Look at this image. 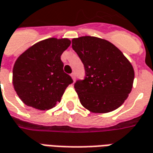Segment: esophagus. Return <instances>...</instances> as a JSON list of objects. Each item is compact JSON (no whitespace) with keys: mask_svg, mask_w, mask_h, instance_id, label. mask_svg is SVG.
<instances>
[{"mask_svg":"<svg viewBox=\"0 0 153 153\" xmlns=\"http://www.w3.org/2000/svg\"><path fill=\"white\" fill-rule=\"evenodd\" d=\"M71 77H72V79H73L74 81H75V79H76V76H75V74H74V73L71 74Z\"/></svg>","mask_w":153,"mask_h":153,"instance_id":"obj_1","label":"esophagus"}]
</instances>
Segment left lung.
Wrapping results in <instances>:
<instances>
[{
	"instance_id": "obj_1",
	"label": "left lung",
	"mask_w": 153,
	"mask_h": 153,
	"mask_svg": "<svg viewBox=\"0 0 153 153\" xmlns=\"http://www.w3.org/2000/svg\"><path fill=\"white\" fill-rule=\"evenodd\" d=\"M72 48L85 70L84 79L74 83L81 104L93 113L117 109L132 90L134 70L131 63L114 45L94 36L73 39Z\"/></svg>"
}]
</instances>
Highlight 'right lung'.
Segmentation results:
<instances>
[{"label":"right lung","mask_w":153,"mask_h":153,"mask_svg":"<svg viewBox=\"0 0 153 153\" xmlns=\"http://www.w3.org/2000/svg\"><path fill=\"white\" fill-rule=\"evenodd\" d=\"M68 39L39 41L17 59L13 68V84L20 99L36 109L54 108L74 81L64 72L62 53L70 45Z\"/></svg>","instance_id":"1"}]
</instances>
